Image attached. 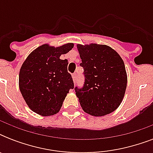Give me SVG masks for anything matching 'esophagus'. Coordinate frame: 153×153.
I'll return each mask as SVG.
<instances>
[{"label": "esophagus", "instance_id": "esophagus-1", "mask_svg": "<svg viewBox=\"0 0 153 153\" xmlns=\"http://www.w3.org/2000/svg\"><path fill=\"white\" fill-rule=\"evenodd\" d=\"M72 79H73V81L76 82V80H77V74H76V73H74V74H72Z\"/></svg>", "mask_w": 153, "mask_h": 153}]
</instances>
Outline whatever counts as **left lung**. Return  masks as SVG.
<instances>
[{"label":"left lung","instance_id":"1","mask_svg":"<svg viewBox=\"0 0 153 153\" xmlns=\"http://www.w3.org/2000/svg\"><path fill=\"white\" fill-rule=\"evenodd\" d=\"M83 67V87H75L79 103L86 114L102 117L114 112L123 100L127 74L119 54L103 44H77Z\"/></svg>","mask_w":153,"mask_h":153}]
</instances>
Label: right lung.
<instances>
[{
  "instance_id": "1",
  "label": "right lung",
  "mask_w": 153,
  "mask_h": 153,
  "mask_svg": "<svg viewBox=\"0 0 153 153\" xmlns=\"http://www.w3.org/2000/svg\"><path fill=\"white\" fill-rule=\"evenodd\" d=\"M74 47L71 43L62 46L43 44L31 52L20 67L19 87L30 109L44 117L57 114L71 89V75L67 71V59L60 56Z\"/></svg>"
}]
</instances>
